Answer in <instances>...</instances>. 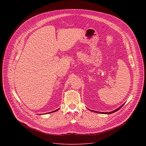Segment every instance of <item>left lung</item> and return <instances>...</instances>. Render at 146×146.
<instances>
[{
    "label": "left lung",
    "mask_w": 146,
    "mask_h": 146,
    "mask_svg": "<svg viewBox=\"0 0 146 146\" xmlns=\"http://www.w3.org/2000/svg\"><path fill=\"white\" fill-rule=\"evenodd\" d=\"M124 105V104H123V105H122V106H121L119 108H118L117 109H116V110H114V111H111V112H109V113H104V112H99V111H94V110H90V111H94V112H96V113H102V114H111V113H113L114 112H115V111H118V110H119L120 109V108H122V106H123V105Z\"/></svg>",
    "instance_id": "left-lung-1"
}]
</instances>
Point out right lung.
Returning a JSON list of instances; mask_svg holds the SVG:
<instances>
[{
    "label": "right lung",
    "instance_id": "add662e5",
    "mask_svg": "<svg viewBox=\"0 0 146 146\" xmlns=\"http://www.w3.org/2000/svg\"><path fill=\"white\" fill-rule=\"evenodd\" d=\"M58 109H57V110H55V111H52V112H50V113H53V112H55V111H58Z\"/></svg>",
    "mask_w": 146,
    "mask_h": 146
}]
</instances>
